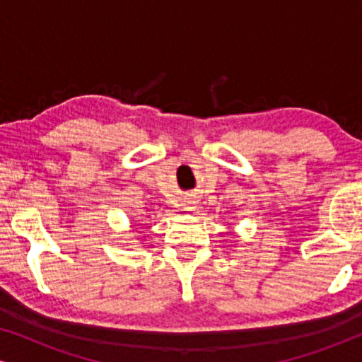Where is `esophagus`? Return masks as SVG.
<instances>
[{"label": "esophagus", "mask_w": 362, "mask_h": 362, "mask_svg": "<svg viewBox=\"0 0 362 362\" xmlns=\"http://www.w3.org/2000/svg\"><path fill=\"white\" fill-rule=\"evenodd\" d=\"M194 202H196V201H187V202H186V209H187V211L194 209V207H196Z\"/></svg>", "instance_id": "esophagus-1"}]
</instances>
